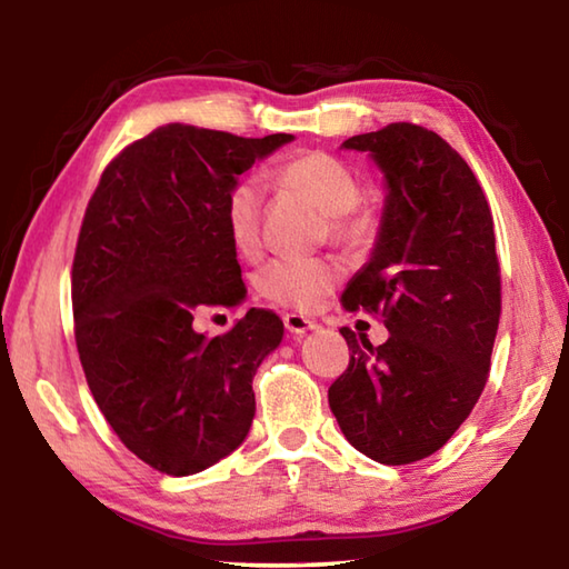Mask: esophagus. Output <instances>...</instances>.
<instances>
[{
  "instance_id": "obj_1",
  "label": "esophagus",
  "mask_w": 569,
  "mask_h": 569,
  "mask_svg": "<svg viewBox=\"0 0 569 569\" xmlns=\"http://www.w3.org/2000/svg\"><path fill=\"white\" fill-rule=\"evenodd\" d=\"M283 323H286V331L291 336H303L308 331H319V323L306 319V316H301V313H286Z\"/></svg>"
}]
</instances>
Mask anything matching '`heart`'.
I'll use <instances>...</instances> for the list:
<instances>
[{
  "mask_svg": "<svg viewBox=\"0 0 569 569\" xmlns=\"http://www.w3.org/2000/svg\"><path fill=\"white\" fill-rule=\"evenodd\" d=\"M288 188L303 192L326 216H331V233L343 243H363L373 233V218L356 208L361 198L359 178L329 152H301L278 168ZM263 186L258 178H240L226 196V228L233 246L243 256H256L261 248ZM341 278V266L333 258H273L258 273V291L268 301L313 311Z\"/></svg>",
  "mask_w": 569,
  "mask_h": 569,
  "instance_id": "1",
  "label": "heart"
}]
</instances>
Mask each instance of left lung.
Masks as SVG:
<instances>
[{"label":"left lung","instance_id":"8db88e82","mask_svg":"<svg viewBox=\"0 0 569 569\" xmlns=\"http://www.w3.org/2000/svg\"><path fill=\"white\" fill-rule=\"evenodd\" d=\"M383 176L369 261L341 296L349 311H381L387 343L341 329L351 361L329 407L353 449L379 465L435 455L487 383L502 311L495 220L459 152L413 122L353 134Z\"/></svg>","mask_w":569,"mask_h":569}]
</instances>
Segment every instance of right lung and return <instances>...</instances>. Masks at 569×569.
Segmentation results:
<instances>
[{"label": "right lung", "mask_w": 569, "mask_h": 569, "mask_svg": "<svg viewBox=\"0 0 569 569\" xmlns=\"http://www.w3.org/2000/svg\"><path fill=\"white\" fill-rule=\"evenodd\" d=\"M291 140L160 124L104 168L84 213L72 263L84 377L122 445L166 475L213 467L253 423V377L283 339L281 319L250 308L208 336L192 316L246 301L226 196Z\"/></svg>", "instance_id": "add662e5"}]
</instances>
